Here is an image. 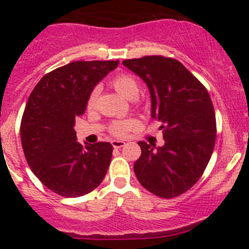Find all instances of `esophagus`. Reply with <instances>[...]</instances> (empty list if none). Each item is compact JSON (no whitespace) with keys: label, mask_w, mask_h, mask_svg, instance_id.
<instances>
[{"label":"esophagus","mask_w":249,"mask_h":249,"mask_svg":"<svg viewBox=\"0 0 249 249\" xmlns=\"http://www.w3.org/2000/svg\"><path fill=\"white\" fill-rule=\"evenodd\" d=\"M112 145H113V147H114V148H117V149H118V148H122V147H124V145H125V142H124V141H118V140H113V141H112Z\"/></svg>","instance_id":"34e87169"}]
</instances>
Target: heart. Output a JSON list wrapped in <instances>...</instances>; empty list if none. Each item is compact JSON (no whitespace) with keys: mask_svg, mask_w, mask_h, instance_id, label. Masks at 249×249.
I'll use <instances>...</instances> for the list:
<instances>
[{"mask_svg":"<svg viewBox=\"0 0 249 249\" xmlns=\"http://www.w3.org/2000/svg\"><path fill=\"white\" fill-rule=\"evenodd\" d=\"M110 85L114 88V90L118 94H120L123 97H125V99L132 100L137 96V94H139V83H137V80L135 79L134 77L130 76V74H115V76L110 79ZM97 96H99V89L96 88V89H94L90 92L89 97H88V109H91L92 107L95 106ZM135 125H136V123L132 119L118 120V122H114L110 125L109 131L113 136L123 137L125 136L130 130L134 129Z\"/></svg>","mask_w":249,"mask_h":249,"instance_id":"obj_1","label":"heart"}]
</instances>
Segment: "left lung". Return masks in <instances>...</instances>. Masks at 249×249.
Wrapping results in <instances>:
<instances>
[{"instance_id": "obj_1", "label": "left lung", "mask_w": 249, "mask_h": 249, "mask_svg": "<svg viewBox=\"0 0 249 249\" xmlns=\"http://www.w3.org/2000/svg\"><path fill=\"white\" fill-rule=\"evenodd\" d=\"M152 97V117L161 122L165 144L139 142L135 175L143 188L162 199L188 192L202 176L217 136L215 113L205 85L178 60L162 55L127 59Z\"/></svg>"}]
</instances>
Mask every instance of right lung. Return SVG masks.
I'll return each mask as SVG.
<instances>
[{"label": "right lung", "mask_w": 249, "mask_h": 249, "mask_svg": "<svg viewBox=\"0 0 249 249\" xmlns=\"http://www.w3.org/2000/svg\"><path fill=\"white\" fill-rule=\"evenodd\" d=\"M119 60L73 61L49 72L30 94L20 124L27 164L49 190L65 197L92 192L106 176L113 147L77 142L74 122L88 97Z\"/></svg>", "instance_id": "obj_1"}]
</instances>
